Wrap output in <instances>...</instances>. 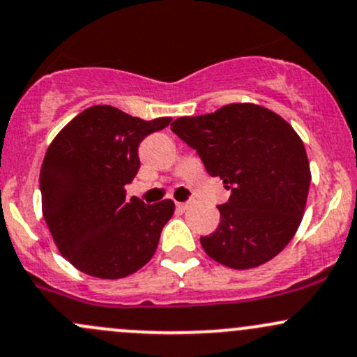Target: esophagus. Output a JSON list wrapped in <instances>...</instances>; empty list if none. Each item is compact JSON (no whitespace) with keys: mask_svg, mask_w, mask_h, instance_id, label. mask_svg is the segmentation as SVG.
Here are the masks:
<instances>
[{"mask_svg":"<svg viewBox=\"0 0 357 357\" xmlns=\"http://www.w3.org/2000/svg\"><path fill=\"white\" fill-rule=\"evenodd\" d=\"M189 206H190V202H177V208L178 209H189Z\"/></svg>","mask_w":357,"mask_h":357,"instance_id":"34e87169","label":"esophagus"}]
</instances>
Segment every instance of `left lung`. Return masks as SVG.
<instances>
[{"mask_svg": "<svg viewBox=\"0 0 357 357\" xmlns=\"http://www.w3.org/2000/svg\"><path fill=\"white\" fill-rule=\"evenodd\" d=\"M172 131L231 189L229 201L218 206L216 231L201 236L206 254L245 271L282 252L300 228L312 180L305 144L289 122L257 103H228L175 119Z\"/></svg>", "mask_w": 357, "mask_h": 357, "instance_id": "obj_1", "label": "left lung"}]
</instances>
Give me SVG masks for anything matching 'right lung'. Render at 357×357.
Segmentation results:
<instances>
[{"label":"right lung","instance_id":"1","mask_svg":"<svg viewBox=\"0 0 357 357\" xmlns=\"http://www.w3.org/2000/svg\"><path fill=\"white\" fill-rule=\"evenodd\" d=\"M170 121H144L112 105H93L49 144L40 168L42 214L57 250L78 271L122 279L155 255L174 201L146 206L126 197V183L139 168L141 141Z\"/></svg>","mask_w":357,"mask_h":357}]
</instances>
